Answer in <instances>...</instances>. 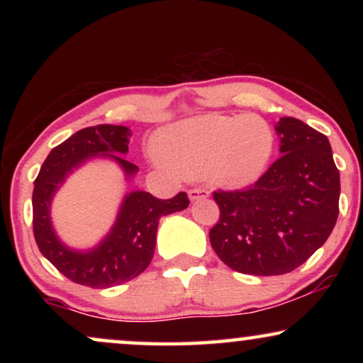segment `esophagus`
<instances>
[{"label": "esophagus", "mask_w": 363, "mask_h": 363, "mask_svg": "<svg viewBox=\"0 0 363 363\" xmlns=\"http://www.w3.org/2000/svg\"><path fill=\"white\" fill-rule=\"evenodd\" d=\"M210 196V191L206 190V188H193V190L188 191V198H190L191 201H198L201 200V198H208Z\"/></svg>", "instance_id": "esophagus-1"}]
</instances>
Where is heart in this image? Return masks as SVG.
I'll return each mask as SVG.
<instances>
[{
  "label": "heart",
  "instance_id": "obj_1",
  "mask_svg": "<svg viewBox=\"0 0 363 363\" xmlns=\"http://www.w3.org/2000/svg\"><path fill=\"white\" fill-rule=\"evenodd\" d=\"M160 158L186 177L210 175L228 188L259 180L274 153V133L257 116L206 113L173 122L158 130Z\"/></svg>",
  "mask_w": 363,
  "mask_h": 363
}]
</instances>
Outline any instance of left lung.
Wrapping results in <instances>:
<instances>
[{"instance_id":"left-lung-1","label":"left lung","mask_w":363,"mask_h":363,"mask_svg":"<svg viewBox=\"0 0 363 363\" xmlns=\"http://www.w3.org/2000/svg\"><path fill=\"white\" fill-rule=\"evenodd\" d=\"M276 132L281 157L255 185L213 193L221 215L210 242L242 274L294 271L324 245L339 216L340 175L329 138L294 117L279 118Z\"/></svg>"}]
</instances>
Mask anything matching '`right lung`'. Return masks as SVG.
<instances>
[{
  "label": "right lung",
  "mask_w": 363,
  "mask_h": 363,
  "mask_svg": "<svg viewBox=\"0 0 363 363\" xmlns=\"http://www.w3.org/2000/svg\"><path fill=\"white\" fill-rule=\"evenodd\" d=\"M132 132L123 125L82 128L54 147L44 160L33 191V230L39 251L59 272L77 284L112 287L142 274L150 264L162 216L182 211L190 205L186 193L170 200H158L147 191L123 196L116 223L102 241L91 250H72L59 240L51 221V203L56 191L74 170L96 157L111 158L122 168L127 180L138 167L125 157Z\"/></svg>",
  "instance_id": "add662e5"
}]
</instances>
